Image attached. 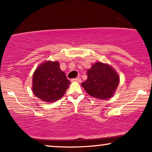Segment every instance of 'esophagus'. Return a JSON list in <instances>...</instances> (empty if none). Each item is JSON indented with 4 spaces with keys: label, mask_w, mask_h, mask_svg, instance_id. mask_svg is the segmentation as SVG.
<instances>
[{
    "label": "esophagus",
    "mask_w": 152,
    "mask_h": 152,
    "mask_svg": "<svg viewBox=\"0 0 152 152\" xmlns=\"http://www.w3.org/2000/svg\"><path fill=\"white\" fill-rule=\"evenodd\" d=\"M71 82H76L78 83H81V82H82V80H81L80 78H74V79H72Z\"/></svg>",
    "instance_id": "1"
}]
</instances>
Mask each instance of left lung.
Masks as SVG:
<instances>
[{
    "label": "left lung",
    "mask_w": 152,
    "mask_h": 152,
    "mask_svg": "<svg viewBox=\"0 0 152 152\" xmlns=\"http://www.w3.org/2000/svg\"><path fill=\"white\" fill-rule=\"evenodd\" d=\"M87 80L81 84L91 96L108 99L113 96L120 82L116 70L108 64L97 61L87 70Z\"/></svg>",
    "instance_id": "obj_1"
}]
</instances>
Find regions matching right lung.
<instances>
[{
    "label": "right lung",
    "instance_id": "obj_1",
    "mask_svg": "<svg viewBox=\"0 0 152 152\" xmlns=\"http://www.w3.org/2000/svg\"><path fill=\"white\" fill-rule=\"evenodd\" d=\"M59 61H45L34 70L32 90L35 96L48 103L55 102L65 94L70 82L60 69Z\"/></svg>",
    "mask_w": 152,
    "mask_h": 152
}]
</instances>
